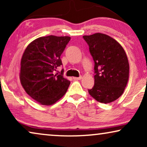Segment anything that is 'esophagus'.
Instances as JSON below:
<instances>
[{
	"label": "esophagus",
	"instance_id": "obj_1",
	"mask_svg": "<svg viewBox=\"0 0 147 147\" xmlns=\"http://www.w3.org/2000/svg\"><path fill=\"white\" fill-rule=\"evenodd\" d=\"M82 78V76H80V77H78V78H76V77H74L73 78V79L74 80H80Z\"/></svg>",
	"mask_w": 147,
	"mask_h": 147
}]
</instances>
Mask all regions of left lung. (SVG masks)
<instances>
[{
  "mask_svg": "<svg viewBox=\"0 0 147 147\" xmlns=\"http://www.w3.org/2000/svg\"><path fill=\"white\" fill-rule=\"evenodd\" d=\"M94 61V86L90 95L108 104L122 96L127 85L129 63L123 47L115 39L97 33L83 36Z\"/></svg>",
  "mask_w": 147,
  "mask_h": 147,
  "instance_id": "left-lung-1",
  "label": "left lung"
}]
</instances>
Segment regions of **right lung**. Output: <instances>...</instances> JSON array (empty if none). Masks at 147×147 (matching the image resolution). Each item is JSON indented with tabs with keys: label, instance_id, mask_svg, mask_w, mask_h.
Listing matches in <instances>:
<instances>
[{
	"label": "right lung",
	"instance_id": "1",
	"mask_svg": "<svg viewBox=\"0 0 147 147\" xmlns=\"http://www.w3.org/2000/svg\"><path fill=\"white\" fill-rule=\"evenodd\" d=\"M71 37L49 35L36 39L24 51L20 80L28 95L45 106L55 104L67 92L70 82L63 72L55 73L62 65L60 56Z\"/></svg>",
	"mask_w": 147,
	"mask_h": 147
}]
</instances>
